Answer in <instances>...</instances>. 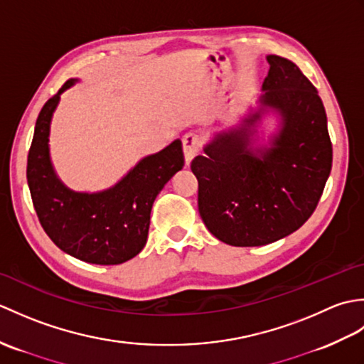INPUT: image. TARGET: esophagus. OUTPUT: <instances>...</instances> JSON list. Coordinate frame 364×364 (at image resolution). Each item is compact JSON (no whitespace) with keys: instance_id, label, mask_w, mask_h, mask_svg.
<instances>
[{"instance_id":"esophagus-1","label":"esophagus","mask_w":364,"mask_h":364,"mask_svg":"<svg viewBox=\"0 0 364 364\" xmlns=\"http://www.w3.org/2000/svg\"><path fill=\"white\" fill-rule=\"evenodd\" d=\"M200 145H202V141L196 133H188L183 136V151L188 164H191V161L200 153Z\"/></svg>"}]
</instances>
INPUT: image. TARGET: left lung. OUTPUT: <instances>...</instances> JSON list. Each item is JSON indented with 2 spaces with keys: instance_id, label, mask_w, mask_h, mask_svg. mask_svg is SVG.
<instances>
[{
  "instance_id": "obj_1",
  "label": "left lung",
  "mask_w": 364,
  "mask_h": 364,
  "mask_svg": "<svg viewBox=\"0 0 364 364\" xmlns=\"http://www.w3.org/2000/svg\"><path fill=\"white\" fill-rule=\"evenodd\" d=\"M259 107L220 131L191 168L198 211L219 241L235 247L275 242L314 213L331 170L327 114L310 80L289 59L269 54ZM272 110L281 129L269 147L255 146L262 115Z\"/></svg>"
}]
</instances>
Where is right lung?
<instances>
[{
    "label": "right lung",
    "mask_w": 364,
    "mask_h": 364,
    "mask_svg": "<svg viewBox=\"0 0 364 364\" xmlns=\"http://www.w3.org/2000/svg\"><path fill=\"white\" fill-rule=\"evenodd\" d=\"M68 80L38 114L26 178L45 233L60 250L92 264H122L144 249L154 198L184 166L181 141L145 156L112 188L87 194L68 189L50 159V123Z\"/></svg>",
    "instance_id": "right-lung-1"
}]
</instances>
